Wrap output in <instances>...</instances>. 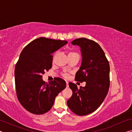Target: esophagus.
Here are the masks:
<instances>
[{
  "label": "esophagus",
  "mask_w": 132,
  "mask_h": 132,
  "mask_svg": "<svg viewBox=\"0 0 132 132\" xmlns=\"http://www.w3.org/2000/svg\"><path fill=\"white\" fill-rule=\"evenodd\" d=\"M66 87H69V82L68 81H66Z\"/></svg>",
  "instance_id": "esophagus-1"
}]
</instances>
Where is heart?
I'll return each instance as SVG.
<instances>
[{"label": "heart", "instance_id": "b5f03b06", "mask_svg": "<svg viewBox=\"0 0 132 132\" xmlns=\"http://www.w3.org/2000/svg\"><path fill=\"white\" fill-rule=\"evenodd\" d=\"M75 53H77L76 52H71L69 53V55H72V54H75ZM62 76H63V77H64V78H68L69 77V75L68 73H64L62 74Z\"/></svg>", "mask_w": 132, "mask_h": 132}]
</instances>
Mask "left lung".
Wrapping results in <instances>:
<instances>
[{"label":"left lung","mask_w":132,"mask_h":132,"mask_svg":"<svg viewBox=\"0 0 132 132\" xmlns=\"http://www.w3.org/2000/svg\"><path fill=\"white\" fill-rule=\"evenodd\" d=\"M81 48L82 63L75 76V81H86V86L78 88L76 84L69 82L73 94L67 101L70 110L75 114H90L101 105L108 94L109 80V62L99 44L86 38L71 42Z\"/></svg>","instance_id":"1"}]
</instances>
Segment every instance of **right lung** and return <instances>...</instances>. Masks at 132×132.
Here are the masks:
<instances>
[{"mask_svg": "<svg viewBox=\"0 0 132 132\" xmlns=\"http://www.w3.org/2000/svg\"><path fill=\"white\" fill-rule=\"evenodd\" d=\"M68 43L66 41L41 37L26 46L15 66V86L20 103L35 115L47 112L59 93L66 88L64 80L55 77L45 82L42 75L52 68L53 53Z\"/></svg>", "mask_w": 132, "mask_h": 132, "instance_id": "right-lung-1", "label": "right lung"}]
</instances>
